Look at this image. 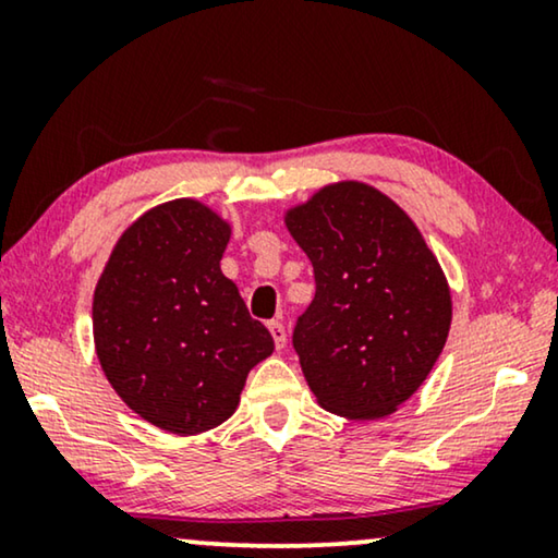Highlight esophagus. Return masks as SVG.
I'll return each mask as SVG.
<instances>
[{"instance_id":"34e87169","label":"esophagus","mask_w":558,"mask_h":558,"mask_svg":"<svg viewBox=\"0 0 558 558\" xmlns=\"http://www.w3.org/2000/svg\"><path fill=\"white\" fill-rule=\"evenodd\" d=\"M269 332H271V338H274V345H277L279 350L287 345V330H284V325L279 323V319H271Z\"/></svg>"}]
</instances>
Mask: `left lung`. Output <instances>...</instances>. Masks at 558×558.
Masks as SVG:
<instances>
[{"mask_svg":"<svg viewBox=\"0 0 558 558\" xmlns=\"http://www.w3.org/2000/svg\"><path fill=\"white\" fill-rule=\"evenodd\" d=\"M315 269L292 345L332 414L378 418L437 363L452 302L437 258L399 205L361 182L325 187L287 216Z\"/></svg>","mask_w":558,"mask_h":558,"instance_id":"left-lung-1","label":"left lung"}]
</instances>
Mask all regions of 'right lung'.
Returning <instances> with one entry per match:
<instances>
[{"mask_svg":"<svg viewBox=\"0 0 558 558\" xmlns=\"http://www.w3.org/2000/svg\"><path fill=\"white\" fill-rule=\"evenodd\" d=\"M228 226L195 201L144 213L121 235L94 294L101 368L159 429L201 434L239 407L274 340L220 271Z\"/></svg>","mask_w":558,"mask_h":558,"instance_id":"obj_1","label":"right lung"}]
</instances>
